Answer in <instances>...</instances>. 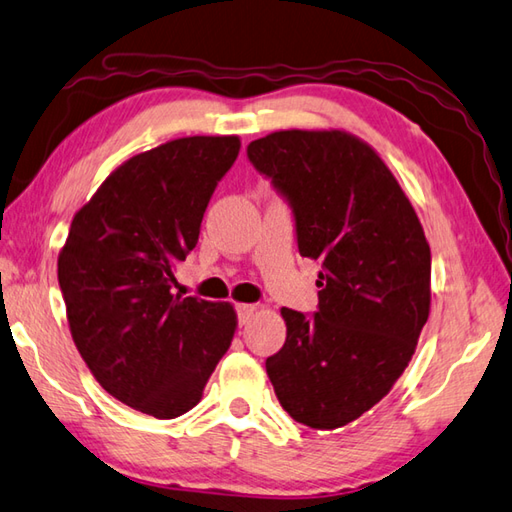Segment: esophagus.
Here are the masks:
<instances>
[{"mask_svg": "<svg viewBox=\"0 0 512 512\" xmlns=\"http://www.w3.org/2000/svg\"><path fill=\"white\" fill-rule=\"evenodd\" d=\"M255 312H257V306H253V303H239V306H237L239 325H246Z\"/></svg>", "mask_w": 512, "mask_h": 512, "instance_id": "1", "label": "esophagus"}]
</instances>
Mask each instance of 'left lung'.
<instances>
[{
    "mask_svg": "<svg viewBox=\"0 0 512 512\" xmlns=\"http://www.w3.org/2000/svg\"><path fill=\"white\" fill-rule=\"evenodd\" d=\"M292 204L303 257L321 264L319 312L281 308L286 343L266 358L275 394L310 429H339L405 372L431 308V248L416 211L365 140L281 129L248 145Z\"/></svg>",
    "mask_w": 512,
    "mask_h": 512,
    "instance_id": "obj_1",
    "label": "left lung"
}]
</instances>
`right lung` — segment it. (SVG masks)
<instances>
[{"label": "right lung", "instance_id": "obj_1", "mask_svg": "<svg viewBox=\"0 0 512 512\" xmlns=\"http://www.w3.org/2000/svg\"><path fill=\"white\" fill-rule=\"evenodd\" d=\"M239 136H187L125 160L76 211L59 253L72 341L99 385L160 420L202 400L231 347L226 301L173 295Z\"/></svg>", "mask_w": 512, "mask_h": 512}]
</instances>
